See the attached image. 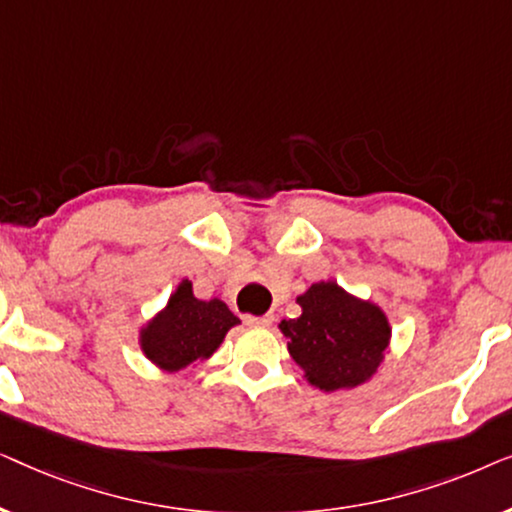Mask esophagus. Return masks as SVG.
Returning a JSON list of instances; mask_svg holds the SVG:
<instances>
[{"label": "esophagus", "mask_w": 512, "mask_h": 512, "mask_svg": "<svg viewBox=\"0 0 512 512\" xmlns=\"http://www.w3.org/2000/svg\"><path fill=\"white\" fill-rule=\"evenodd\" d=\"M272 314H263V317H254V314H247V317H244V321H247L249 326H270L272 324Z\"/></svg>", "instance_id": "esophagus-1"}]
</instances>
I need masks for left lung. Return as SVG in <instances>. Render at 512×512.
<instances>
[{
  "label": "left lung",
  "instance_id": "1",
  "mask_svg": "<svg viewBox=\"0 0 512 512\" xmlns=\"http://www.w3.org/2000/svg\"><path fill=\"white\" fill-rule=\"evenodd\" d=\"M303 314L282 321L289 354L314 387H356L375 373L391 328L380 307L356 300L333 282L312 284L298 296Z\"/></svg>",
  "mask_w": 512,
  "mask_h": 512
}]
</instances>
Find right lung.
Here are the masks:
<instances>
[{
  "mask_svg": "<svg viewBox=\"0 0 512 512\" xmlns=\"http://www.w3.org/2000/svg\"><path fill=\"white\" fill-rule=\"evenodd\" d=\"M240 319L221 300H198L191 282H181L170 303L142 333V349L153 363L165 370L188 368L214 354Z\"/></svg>",
  "mask_w": 512,
  "mask_h": 512,
  "instance_id": "right-lung-1",
  "label": "right lung"
}]
</instances>
